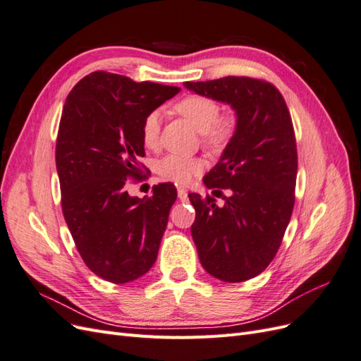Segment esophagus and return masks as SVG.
Returning a JSON list of instances; mask_svg holds the SVG:
<instances>
[{"instance_id":"1","label":"esophagus","mask_w":361,"mask_h":361,"mask_svg":"<svg viewBox=\"0 0 361 361\" xmlns=\"http://www.w3.org/2000/svg\"><path fill=\"white\" fill-rule=\"evenodd\" d=\"M178 197H179L180 202H185V200L188 199V192L185 191V190H182V188H179V190H178Z\"/></svg>"}]
</instances>
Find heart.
Here are the masks:
<instances>
[{
	"label": "heart",
	"instance_id": "1",
	"mask_svg": "<svg viewBox=\"0 0 361 361\" xmlns=\"http://www.w3.org/2000/svg\"><path fill=\"white\" fill-rule=\"evenodd\" d=\"M173 110L190 125L199 130L202 145L220 154L223 152L238 129V118L235 114H220L221 108L215 99L203 94H191L174 104ZM161 138V117L157 111L149 113L141 123V141L147 149L155 150L159 147ZM206 162L203 158H188L180 155H167L157 164V173L161 178L171 180L178 185H188L195 176L204 170Z\"/></svg>",
	"mask_w": 361,
	"mask_h": 361
}]
</instances>
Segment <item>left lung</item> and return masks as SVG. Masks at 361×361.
Wrapping results in <instances>:
<instances>
[{
  "label": "left lung",
  "mask_w": 361,
  "mask_h": 361,
  "mask_svg": "<svg viewBox=\"0 0 361 361\" xmlns=\"http://www.w3.org/2000/svg\"><path fill=\"white\" fill-rule=\"evenodd\" d=\"M185 87L231 104L238 116L235 137L203 179L207 188L232 195L223 206L211 195L188 197L203 268L223 281H245L276 257L292 215L298 155L290 113L277 87L265 80L224 76Z\"/></svg>",
  "instance_id": "8db88e82"
}]
</instances>
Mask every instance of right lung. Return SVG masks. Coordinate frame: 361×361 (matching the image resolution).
<instances>
[{
    "mask_svg": "<svg viewBox=\"0 0 361 361\" xmlns=\"http://www.w3.org/2000/svg\"><path fill=\"white\" fill-rule=\"evenodd\" d=\"M179 90L96 71L64 102L56 145L61 209L84 264L106 281H133L157 260L176 188L158 183L141 200L126 185L143 173L145 117Z\"/></svg>",
    "mask_w": 361,
    "mask_h": 361,
    "instance_id": "obj_1",
    "label": "right lung"
}]
</instances>
